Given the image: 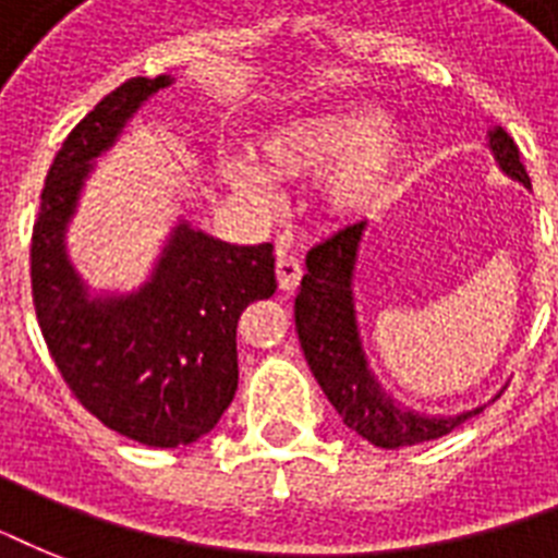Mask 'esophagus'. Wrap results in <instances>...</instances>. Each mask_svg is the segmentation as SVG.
<instances>
[{
  "label": "esophagus",
  "mask_w": 558,
  "mask_h": 558,
  "mask_svg": "<svg viewBox=\"0 0 558 558\" xmlns=\"http://www.w3.org/2000/svg\"><path fill=\"white\" fill-rule=\"evenodd\" d=\"M275 275H278V287L280 292H295L298 283H301V275H304V269H301V263L295 260V257H289V254L278 252V263H275Z\"/></svg>",
  "instance_id": "34e87169"
}]
</instances>
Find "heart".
Returning a JSON list of instances; mask_svg holds the SVG:
<instances>
[{"mask_svg":"<svg viewBox=\"0 0 558 558\" xmlns=\"http://www.w3.org/2000/svg\"><path fill=\"white\" fill-rule=\"evenodd\" d=\"M405 130L373 118L365 100H327L266 118L245 142V159H226L219 173L243 199L260 202L266 179L315 171L313 202L330 222H353L376 208L405 156Z\"/></svg>","mask_w":558,"mask_h":558,"instance_id":"b5f03b06","label":"heart"}]
</instances>
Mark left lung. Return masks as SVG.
Returning <instances> with one entry per match:
<instances>
[{"label": "left lung", "instance_id": "8db88e82", "mask_svg": "<svg viewBox=\"0 0 558 558\" xmlns=\"http://www.w3.org/2000/svg\"><path fill=\"white\" fill-rule=\"evenodd\" d=\"M486 147L501 173L530 187L519 147L507 130L493 126L486 133ZM365 231L367 222H356L306 254V275L295 298V327L306 365L344 425L362 434L373 446L399 449V446L437 440L460 423H466L469 416L484 411V405L469 408L460 414H423L405 408L381 388L362 344L356 292H353Z\"/></svg>", "mask_w": 558, "mask_h": 558}]
</instances>
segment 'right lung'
<instances>
[{
    "label": "right lung",
    "mask_w": 558,
    "mask_h": 558,
    "mask_svg": "<svg viewBox=\"0 0 558 558\" xmlns=\"http://www.w3.org/2000/svg\"><path fill=\"white\" fill-rule=\"evenodd\" d=\"M173 83L133 77L74 126L31 236L34 310L65 385L107 428L156 449L187 446L219 423L236 390V322L278 287L269 243L231 245L182 217L130 292H92L72 263L65 234L95 161Z\"/></svg>",
    "instance_id": "right-lung-1"
}]
</instances>
